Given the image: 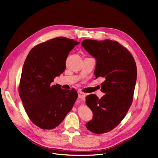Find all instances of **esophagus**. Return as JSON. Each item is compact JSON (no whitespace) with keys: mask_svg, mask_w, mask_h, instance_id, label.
<instances>
[{"mask_svg":"<svg viewBox=\"0 0 158 158\" xmlns=\"http://www.w3.org/2000/svg\"><path fill=\"white\" fill-rule=\"evenodd\" d=\"M78 97L80 98V99H81V100L85 99V94L84 93V92H83L81 90H78Z\"/></svg>","mask_w":158,"mask_h":158,"instance_id":"34e87169","label":"esophagus"}]
</instances>
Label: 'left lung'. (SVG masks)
<instances>
[{"label": "left lung", "mask_w": 158, "mask_h": 158, "mask_svg": "<svg viewBox=\"0 0 158 158\" xmlns=\"http://www.w3.org/2000/svg\"><path fill=\"white\" fill-rule=\"evenodd\" d=\"M81 45L96 59V78H105L101 89L105 95L101 99L95 94L86 98V104L93 113L86 127L95 134L105 133L120 123L132 104L136 62L129 51L117 41L85 40Z\"/></svg>", "instance_id": "obj_1"}]
</instances>
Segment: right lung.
I'll return each instance as SVG.
<instances>
[{
	"label": "right lung",
	"mask_w": 158,
	"mask_h": 158,
	"mask_svg": "<svg viewBox=\"0 0 158 158\" xmlns=\"http://www.w3.org/2000/svg\"><path fill=\"white\" fill-rule=\"evenodd\" d=\"M79 43L58 37L35 46L25 60L19 95L28 117L41 129L58 126L78 98L75 89H62L51 83L64 71L69 53Z\"/></svg>",
	"instance_id": "obj_1"
}]
</instances>
